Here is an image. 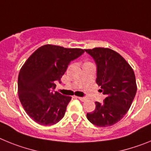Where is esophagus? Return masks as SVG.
I'll list each match as a JSON object with an SVG mask.
<instances>
[{
  "instance_id": "34e87169",
  "label": "esophagus",
  "mask_w": 151,
  "mask_h": 151,
  "mask_svg": "<svg viewBox=\"0 0 151 151\" xmlns=\"http://www.w3.org/2000/svg\"><path fill=\"white\" fill-rule=\"evenodd\" d=\"M78 99H79L81 101H86V98H85V97H78Z\"/></svg>"
}]
</instances>
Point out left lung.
<instances>
[{"label":"left lung","instance_id":"8db88e82","mask_svg":"<svg viewBox=\"0 0 151 151\" xmlns=\"http://www.w3.org/2000/svg\"><path fill=\"white\" fill-rule=\"evenodd\" d=\"M97 66L96 82L106 97L104 103L95 102V110L87 118L98 127L110 126L123 118L137 91L135 76L130 65L117 52L95 47L85 50Z\"/></svg>","mask_w":151,"mask_h":151}]
</instances>
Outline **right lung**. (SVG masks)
Instances as JSON below:
<instances>
[{
  "instance_id": "obj_1",
  "label": "right lung",
  "mask_w": 151,
  "mask_h": 151,
  "mask_svg": "<svg viewBox=\"0 0 151 151\" xmlns=\"http://www.w3.org/2000/svg\"><path fill=\"white\" fill-rule=\"evenodd\" d=\"M79 48L41 46L28 58L18 76L19 98L28 115L37 123L51 125L65 115L72 97L54 91L69 64L84 54Z\"/></svg>"
}]
</instances>
